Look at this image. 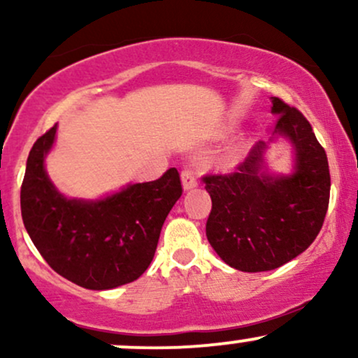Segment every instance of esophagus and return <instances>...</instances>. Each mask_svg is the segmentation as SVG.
I'll list each match as a JSON object with an SVG mask.
<instances>
[{
    "label": "esophagus",
    "instance_id": "34e87169",
    "mask_svg": "<svg viewBox=\"0 0 358 358\" xmlns=\"http://www.w3.org/2000/svg\"><path fill=\"white\" fill-rule=\"evenodd\" d=\"M182 183L185 190H192L193 187H196V176L192 168H185L182 171Z\"/></svg>",
    "mask_w": 358,
    "mask_h": 358
}]
</instances>
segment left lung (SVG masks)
Segmentation results:
<instances>
[{"mask_svg": "<svg viewBox=\"0 0 358 358\" xmlns=\"http://www.w3.org/2000/svg\"><path fill=\"white\" fill-rule=\"evenodd\" d=\"M274 134L294 148V173L264 168L268 145L259 141L234 173L205 175L212 210L207 239L222 261L244 273L276 269L311 245L330 202V170L313 127L296 108L273 97Z\"/></svg>", "mask_w": 358, "mask_h": 358, "instance_id": "8db88e82", "label": "left lung"}]
</instances>
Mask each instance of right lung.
I'll return each mask as SVG.
<instances>
[{"label":"right lung","instance_id":"obj_1","mask_svg":"<svg viewBox=\"0 0 358 358\" xmlns=\"http://www.w3.org/2000/svg\"><path fill=\"white\" fill-rule=\"evenodd\" d=\"M55 133L57 124L27 159L20 200L28 236L48 266L76 285L113 289L133 282L153 261L166 215L182 196L178 170L96 202L65 199L43 165Z\"/></svg>","mask_w":358,"mask_h":358}]
</instances>
